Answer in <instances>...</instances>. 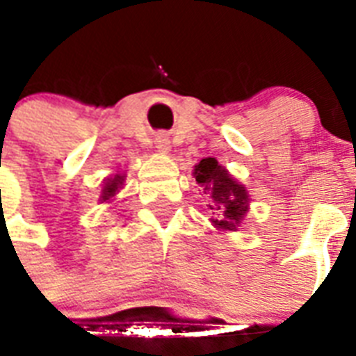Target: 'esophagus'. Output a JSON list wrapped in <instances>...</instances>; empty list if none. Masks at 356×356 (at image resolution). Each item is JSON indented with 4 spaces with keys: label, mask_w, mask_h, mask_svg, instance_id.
<instances>
[{
    "label": "esophagus",
    "mask_w": 356,
    "mask_h": 356,
    "mask_svg": "<svg viewBox=\"0 0 356 356\" xmlns=\"http://www.w3.org/2000/svg\"><path fill=\"white\" fill-rule=\"evenodd\" d=\"M155 147L159 151H162V153H166V151H170V138H168L166 134H159L155 138Z\"/></svg>",
    "instance_id": "obj_1"
}]
</instances>
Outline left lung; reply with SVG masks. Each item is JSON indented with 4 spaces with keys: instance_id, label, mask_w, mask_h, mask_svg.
<instances>
[{
    "instance_id": "obj_1",
    "label": "left lung",
    "mask_w": 356,
    "mask_h": 356,
    "mask_svg": "<svg viewBox=\"0 0 356 356\" xmlns=\"http://www.w3.org/2000/svg\"><path fill=\"white\" fill-rule=\"evenodd\" d=\"M195 183L211 200L212 223L225 231H234L248 212L249 195L242 184H238L227 170L218 164L216 159H203L194 170Z\"/></svg>"
}]
</instances>
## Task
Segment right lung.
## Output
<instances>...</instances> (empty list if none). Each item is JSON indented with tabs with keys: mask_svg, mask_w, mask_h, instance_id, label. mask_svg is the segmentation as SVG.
Here are the masks:
<instances>
[{
	"mask_svg": "<svg viewBox=\"0 0 356 356\" xmlns=\"http://www.w3.org/2000/svg\"><path fill=\"white\" fill-rule=\"evenodd\" d=\"M123 179L122 177H114V181H111V183L105 186V190H103V201L108 200L111 195L116 194V188H118V184H122Z\"/></svg>",
	"mask_w": 356,
	"mask_h": 356,
	"instance_id": "1",
	"label": "right lung"
}]
</instances>
